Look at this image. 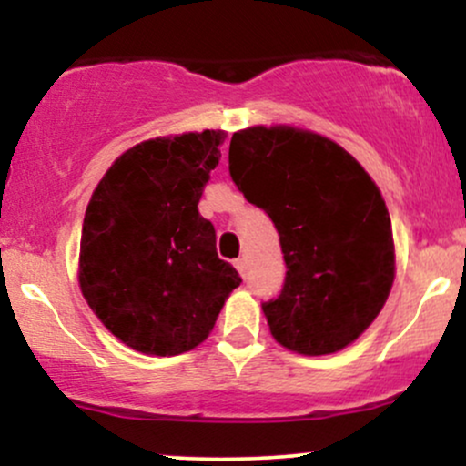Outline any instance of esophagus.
<instances>
[{
	"label": "esophagus",
	"mask_w": 466,
	"mask_h": 466,
	"mask_svg": "<svg viewBox=\"0 0 466 466\" xmlns=\"http://www.w3.org/2000/svg\"><path fill=\"white\" fill-rule=\"evenodd\" d=\"M234 267H237L238 274L243 276V278H245V274H248V260H245V258H237V260H234Z\"/></svg>",
	"instance_id": "34e87169"
}]
</instances>
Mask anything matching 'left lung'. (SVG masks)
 Masks as SVG:
<instances>
[{
    "instance_id": "obj_1",
    "label": "left lung",
    "mask_w": 466,
    "mask_h": 466,
    "mask_svg": "<svg viewBox=\"0 0 466 466\" xmlns=\"http://www.w3.org/2000/svg\"><path fill=\"white\" fill-rule=\"evenodd\" d=\"M229 175L280 234L287 276L263 304L278 344L330 355L360 337L394 282L386 201L339 144L293 127H249L229 142Z\"/></svg>"
}]
</instances>
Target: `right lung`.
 I'll use <instances>...</instances> for the list:
<instances>
[{
  "label": "right lung",
  "mask_w": 466,
  "mask_h": 466,
  "mask_svg": "<svg viewBox=\"0 0 466 466\" xmlns=\"http://www.w3.org/2000/svg\"><path fill=\"white\" fill-rule=\"evenodd\" d=\"M226 133L155 137L122 153L96 186L80 234L85 300L122 344L173 357L199 346L238 271L217 256L197 210Z\"/></svg>",
  "instance_id": "1"
}]
</instances>
